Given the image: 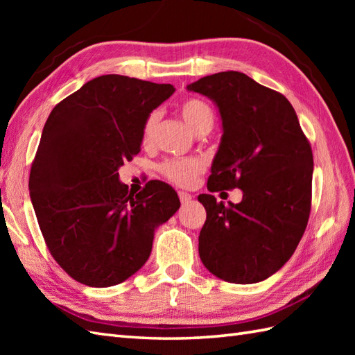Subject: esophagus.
<instances>
[{
  "instance_id": "esophagus-1",
  "label": "esophagus",
  "mask_w": 355,
  "mask_h": 355,
  "mask_svg": "<svg viewBox=\"0 0 355 355\" xmlns=\"http://www.w3.org/2000/svg\"><path fill=\"white\" fill-rule=\"evenodd\" d=\"M178 197H180V201H182V205H187V202L192 200V195L187 192H183V191L178 192Z\"/></svg>"
}]
</instances>
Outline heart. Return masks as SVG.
Wrapping results in <instances>:
<instances>
[{
    "mask_svg": "<svg viewBox=\"0 0 355 355\" xmlns=\"http://www.w3.org/2000/svg\"><path fill=\"white\" fill-rule=\"evenodd\" d=\"M180 112H182L184 122L195 132L205 130V128H210L214 123V111L210 108V105L205 101L197 99V97L183 101L180 105ZM158 122H160V114L157 111L150 112L146 117L141 130L143 146H149L154 141ZM202 171H205V163L200 158H172V160H166L160 166V172L164 178L183 187L191 186Z\"/></svg>",
    "mask_w": 355,
    "mask_h": 355,
    "instance_id": "1",
    "label": "heart"
}]
</instances>
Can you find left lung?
Wrapping results in <instances>:
<instances>
[{"mask_svg": "<svg viewBox=\"0 0 355 355\" xmlns=\"http://www.w3.org/2000/svg\"><path fill=\"white\" fill-rule=\"evenodd\" d=\"M220 110L221 145L207 189L243 191L238 205L202 193L200 258L223 281L254 284L291 258L311 210L313 150L288 99L239 71L187 85Z\"/></svg>", "mask_w": 355, "mask_h": 355, "instance_id": "left-lung-1", "label": "left lung"}]
</instances>
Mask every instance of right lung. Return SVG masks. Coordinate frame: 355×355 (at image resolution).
Here are the masks:
<instances>
[{"instance_id":"obj_1","label":"right lung","mask_w":355,"mask_h":355,"mask_svg":"<svg viewBox=\"0 0 355 355\" xmlns=\"http://www.w3.org/2000/svg\"><path fill=\"white\" fill-rule=\"evenodd\" d=\"M173 92L171 84L105 74L50 112L28 189L49 252L74 281H126L148 261L155 229L178 210L169 184L153 180L134 195L117 172L140 153L150 111Z\"/></svg>"}]
</instances>
